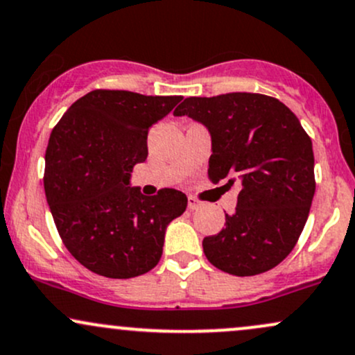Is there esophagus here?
<instances>
[{
	"label": "esophagus",
	"mask_w": 355,
	"mask_h": 355,
	"mask_svg": "<svg viewBox=\"0 0 355 355\" xmlns=\"http://www.w3.org/2000/svg\"><path fill=\"white\" fill-rule=\"evenodd\" d=\"M203 205L202 202H198L197 198L195 197H189V209L190 210H197V209H200V207Z\"/></svg>",
	"instance_id": "obj_1"
}]
</instances>
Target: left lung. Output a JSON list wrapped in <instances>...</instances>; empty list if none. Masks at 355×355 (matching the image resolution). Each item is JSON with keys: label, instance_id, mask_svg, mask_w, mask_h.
<instances>
[{"label": "left lung", "instance_id": "obj_1", "mask_svg": "<svg viewBox=\"0 0 355 355\" xmlns=\"http://www.w3.org/2000/svg\"><path fill=\"white\" fill-rule=\"evenodd\" d=\"M209 128V178L239 187L225 227L203 239L211 266L250 277L270 270L292 252L315 193L312 140L282 101L260 93L190 96L173 112Z\"/></svg>", "mask_w": 355, "mask_h": 355}]
</instances>
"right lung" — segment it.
<instances>
[{
  "label": "right lung",
  "mask_w": 355,
  "mask_h": 355,
  "mask_svg": "<svg viewBox=\"0 0 355 355\" xmlns=\"http://www.w3.org/2000/svg\"><path fill=\"white\" fill-rule=\"evenodd\" d=\"M182 96L93 89L53 128L44 153V193L64 247L88 270L132 279L157 266L166 225L187 209V195L153 197L130 187L146 160V137Z\"/></svg>",
  "instance_id": "obj_1"
}]
</instances>
